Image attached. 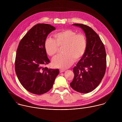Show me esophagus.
Masks as SVG:
<instances>
[{
  "label": "esophagus",
  "instance_id": "1",
  "mask_svg": "<svg viewBox=\"0 0 122 122\" xmlns=\"http://www.w3.org/2000/svg\"><path fill=\"white\" fill-rule=\"evenodd\" d=\"M59 71H60V73H62V72H63L65 71V70H64V69H60Z\"/></svg>",
  "mask_w": 122,
  "mask_h": 122
}]
</instances>
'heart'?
Listing matches in <instances>:
<instances>
[{"mask_svg": "<svg viewBox=\"0 0 122 122\" xmlns=\"http://www.w3.org/2000/svg\"><path fill=\"white\" fill-rule=\"evenodd\" d=\"M55 39L47 38L44 46L46 54L54 56L62 47L63 54L56 56L53 59V65L57 67L66 68L70 66L74 60H78L84 55L87 47L85 36L77 33L71 29H66L55 34Z\"/></svg>", "mask_w": 122, "mask_h": 122, "instance_id": "b5f03b06", "label": "heart"}]
</instances>
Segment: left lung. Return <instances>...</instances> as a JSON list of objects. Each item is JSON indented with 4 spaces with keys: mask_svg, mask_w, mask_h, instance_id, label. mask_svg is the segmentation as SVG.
<instances>
[{
    "mask_svg": "<svg viewBox=\"0 0 122 122\" xmlns=\"http://www.w3.org/2000/svg\"><path fill=\"white\" fill-rule=\"evenodd\" d=\"M73 25L84 31L87 47L84 55L73 68L74 77L70 85L78 92L88 93L97 87L105 75L106 51L100 38L92 28L83 24Z\"/></svg>",
    "mask_w": 122,
    "mask_h": 122,
    "instance_id": "left-lung-1",
    "label": "left lung"
}]
</instances>
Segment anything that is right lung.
I'll return each instance as SVG.
<instances>
[{"label": "right lung", "mask_w": 122, "mask_h": 122, "mask_svg": "<svg viewBox=\"0 0 122 122\" xmlns=\"http://www.w3.org/2000/svg\"><path fill=\"white\" fill-rule=\"evenodd\" d=\"M56 28L47 24H39L32 27L21 40L17 50L15 70L24 87L29 92L42 95L53 86L58 69H49L44 49V41L48 35Z\"/></svg>", "instance_id": "add662e5"}]
</instances>
